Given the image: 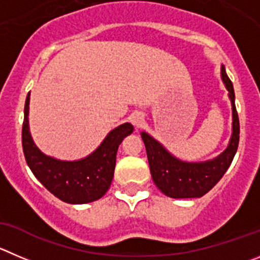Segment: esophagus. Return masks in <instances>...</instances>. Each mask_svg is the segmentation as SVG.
I'll list each match as a JSON object with an SVG mask.
<instances>
[{
    "label": "esophagus",
    "mask_w": 260,
    "mask_h": 260,
    "mask_svg": "<svg viewBox=\"0 0 260 260\" xmlns=\"http://www.w3.org/2000/svg\"><path fill=\"white\" fill-rule=\"evenodd\" d=\"M131 122H132V124L135 125V127H141L145 122L144 114L142 113L132 114V116H131Z\"/></svg>",
    "instance_id": "esophagus-1"
}]
</instances>
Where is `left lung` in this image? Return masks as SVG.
Returning <instances> with one entry per match:
<instances>
[{
    "mask_svg": "<svg viewBox=\"0 0 260 260\" xmlns=\"http://www.w3.org/2000/svg\"><path fill=\"white\" fill-rule=\"evenodd\" d=\"M220 77L229 91L232 105V136L229 146L222 154L208 161L187 163L174 157L146 132L141 133L152 179L156 187L169 198H201L217 185L234 160L240 140L239 115L235 106L234 86L223 65L220 68Z\"/></svg>",
    "mask_w": 260,
    "mask_h": 260,
    "instance_id": "obj_1",
    "label": "left lung"
}]
</instances>
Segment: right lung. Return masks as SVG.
<instances>
[{
	"mask_svg": "<svg viewBox=\"0 0 260 260\" xmlns=\"http://www.w3.org/2000/svg\"><path fill=\"white\" fill-rule=\"evenodd\" d=\"M28 113L29 93L24 106L21 142L26 164L36 178L65 203L86 204L103 198L113 181L119 145L133 132V125L124 123L116 127L88 156L75 161H64L47 156L36 146L29 132Z\"/></svg>",
	"mask_w": 260,
	"mask_h": 260,
	"instance_id": "add662e5",
	"label": "right lung"
}]
</instances>
